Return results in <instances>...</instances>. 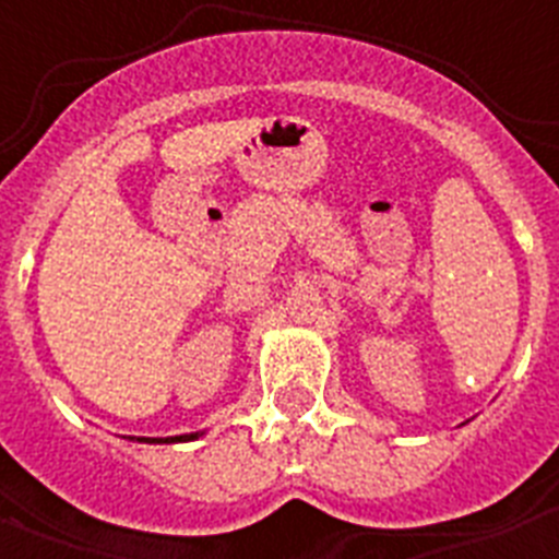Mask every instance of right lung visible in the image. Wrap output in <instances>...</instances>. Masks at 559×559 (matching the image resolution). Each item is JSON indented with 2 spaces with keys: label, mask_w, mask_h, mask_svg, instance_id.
<instances>
[{
  "label": "right lung",
  "mask_w": 559,
  "mask_h": 559,
  "mask_svg": "<svg viewBox=\"0 0 559 559\" xmlns=\"http://www.w3.org/2000/svg\"><path fill=\"white\" fill-rule=\"evenodd\" d=\"M204 437V431L195 433H179V437H126V439H136V442H147V445H173V442H192V439Z\"/></svg>",
  "instance_id": "obj_1"
}]
</instances>
